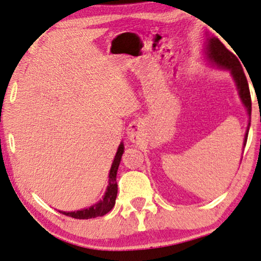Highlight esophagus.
Returning a JSON list of instances; mask_svg holds the SVG:
<instances>
[{
    "instance_id": "obj_1",
    "label": "esophagus",
    "mask_w": 261,
    "mask_h": 261,
    "mask_svg": "<svg viewBox=\"0 0 261 261\" xmlns=\"http://www.w3.org/2000/svg\"><path fill=\"white\" fill-rule=\"evenodd\" d=\"M127 137L134 143H137L142 140V137H143V125H142L141 121H133L128 125Z\"/></svg>"
}]
</instances>
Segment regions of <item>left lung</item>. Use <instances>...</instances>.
<instances>
[{"label": "left lung", "mask_w": 261, "mask_h": 261, "mask_svg": "<svg viewBox=\"0 0 261 261\" xmlns=\"http://www.w3.org/2000/svg\"><path fill=\"white\" fill-rule=\"evenodd\" d=\"M203 54L205 61L207 63L213 65V67H217L222 69V70H227L231 74L232 79H234L236 88H238L239 96L241 99L242 105L245 106L246 111L248 114V125L246 128V134L244 138V149L247 143L248 131L249 126H251V113H252V101H251V93H249V87L247 79L242 69L241 64L238 60V57L228 50L218 38L214 36H207L205 45H204Z\"/></svg>", "instance_id": "obj_1"}]
</instances>
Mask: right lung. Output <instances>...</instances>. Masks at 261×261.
<instances>
[{
    "mask_svg": "<svg viewBox=\"0 0 261 261\" xmlns=\"http://www.w3.org/2000/svg\"><path fill=\"white\" fill-rule=\"evenodd\" d=\"M124 152V143L121 142L118 147V150L114 156V160L111 166L110 174H109V185H107L106 192L103 194L102 199H100L98 203L93 204L92 206L85 207V209L76 210V211H60L61 214L65 216L77 218V220H88V218H94L99 216H103L107 213H110L113 209L114 204H116V198L118 193V185H117V172L118 167L120 165L121 155Z\"/></svg>",
    "mask_w": 261,
    "mask_h": 261,
    "instance_id": "right-lung-1",
    "label": "right lung"
}]
</instances>
